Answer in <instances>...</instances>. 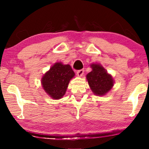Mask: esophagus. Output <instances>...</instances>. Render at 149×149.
<instances>
[{
  "label": "esophagus",
  "instance_id": "34e87169",
  "mask_svg": "<svg viewBox=\"0 0 149 149\" xmlns=\"http://www.w3.org/2000/svg\"><path fill=\"white\" fill-rule=\"evenodd\" d=\"M77 75L79 77H82L83 76L84 73V70L83 69L79 70H78L77 72Z\"/></svg>",
  "mask_w": 149,
  "mask_h": 149
}]
</instances>
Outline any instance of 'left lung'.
<instances>
[{"instance_id":"obj_1","label":"left lung","mask_w":149,"mask_h":149,"mask_svg":"<svg viewBox=\"0 0 149 149\" xmlns=\"http://www.w3.org/2000/svg\"><path fill=\"white\" fill-rule=\"evenodd\" d=\"M91 67L92 71L86 75L89 86L95 95H105L113 87V77L101 65L93 63Z\"/></svg>"}]
</instances>
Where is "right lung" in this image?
I'll return each instance as SVG.
<instances>
[{
    "label": "right lung",
    "instance_id": "1",
    "mask_svg": "<svg viewBox=\"0 0 149 149\" xmlns=\"http://www.w3.org/2000/svg\"><path fill=\"white\" fill-rule=\"evenodd\" d=\"M74 71L70 65L56 63L49 70L42 78L41 82L45 91L54 100L63 97L72 78L74 76Z\"/></svg>",
    "mask_w": 149,
    "mask_h": 149
}]
</instances>
